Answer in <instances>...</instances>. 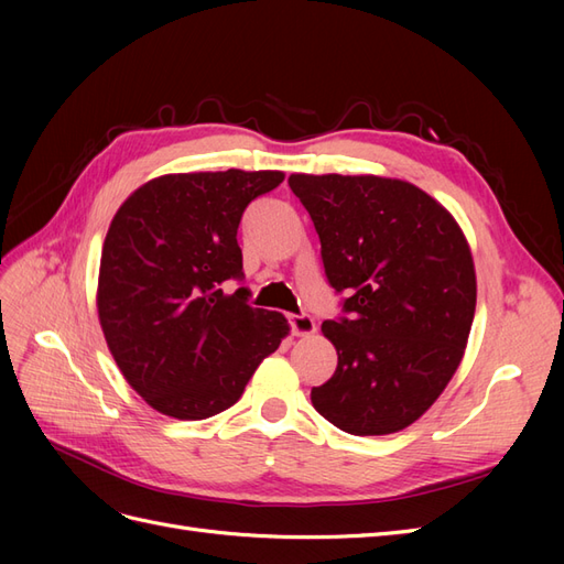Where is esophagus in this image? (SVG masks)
Returning <instances> with one entry per match:
<instances>
[{
    "label": "esophagus",
    "instance_id": "obj_1",
    "mask_svg": "<svg viewBox=\"0 0 564 564\" xmlns=\"http://www.w3.org/2000/svg\"><path fill=\"white\" fill-rule=\"evenodd\" d=\"M289 324H292L294 336H313L317 332V324L311 315H289Z\"/></svg>",
    "mask_w": 564,
    "mask_h": 564
}]
</instances>
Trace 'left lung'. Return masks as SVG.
<instances>
[{"label": "left lung", "mask_w": 564, "mask_h": 564, "mask_svg": "<svg viewBox=\"0 0 564 564\" xmlns=\"http://www.w3.org/2000/svg\"><path fill=\"white\" fill-rule=\"evenodd\" d=\"M329 284L348 317L322 322L338 355L311 390L350 435H390L421 419L456 373L473 327L477 280L456 218L414 183L373 174H292Z\"/></svg>", "instance_id": "left-lung-1"}]
</instances>
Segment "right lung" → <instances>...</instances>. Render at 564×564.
<instances>
[{
    "instance_id": "obj_1",
    "label": "right lung",
    "mask_w": 564,
    "mask_h": 564,
    "mask_svg": "<svg viewBox=\"0 0 564 564\" xmlns=\"http://www.w3.org/2000/svg\"><path fill=\"white\" fill-rule=\"evenodd\" d=\"M282 172L164 174L143 183L110 220L96 308L127 383L160 414L202 421L226 412L289 334L278 311L251 308L237 245L247 204Z\"/></svg>"
}]
</instances>
